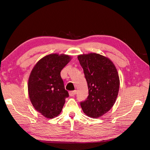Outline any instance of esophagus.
<instances>
[{
    "label": "esophagus",
    "instance_id": "34e87169",
    "mask_svg": "<svg viewBox=\"0 0 150 150\" xmlns=\"http://www.w3.org/2000/svg\"><path fill=\"white\" fill-rule=\"evenodd\" d=\"M77 93V91L75 90V91H69V95L70 97H73L75 96V95Z\"/></svg>",
    "mask_w": 150,
    "mask_h": 150
}]
</instances>
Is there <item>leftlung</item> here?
<instances>
[{
	"mask_svg": "<svg viewBox=\"0 0 150 150\" xmlns=\"http://www.w3.org/2000/svg\"><path fill=\"white\" fill-rule=\"evenodd\" d=\"M88 87V98L81 102L84 113L98 118L111 110L119 93L120 81L113 63L107 57L91 53L78 56Z\"/></svg>",
	"mask_w": 150,
	"mask_h": 150,
	"instance_id": "obj_1",
	"label": "left lung"
}]
</instances>
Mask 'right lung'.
<instances>
[{"mask_svg": "<svg viewBox=\"0 0 150 150\" xmlns=\"http://www.w3.org/2000/svg\"><path fill=\"white\" fill-rule=\"evenodd\" d=\"M70 60L69 55L50 54L39 60L30 73L28 86L30 99L35 109L46 118L58 116L69 97L60 71Z\"/></svg>", "mask_w": 150, "mask_h": 150, "instance_id": "right-lung-1", "label": "right lung"}]
</instances>
